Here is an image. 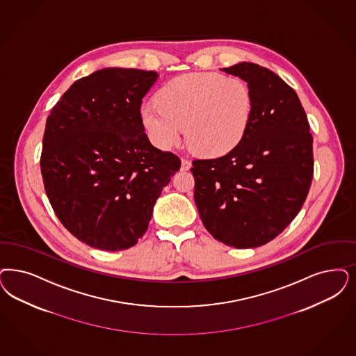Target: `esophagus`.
Here are the masks:
<instances>
[{
  "label": "esophagus",
  "mask_w": 356,
  "mask_h": 356,
  "mask_svg": "<svg viewBox=\"0 0 356 356\" xmlns=\"http://www.w3.org/2000/svg\"><path fill=\"white\" fill-rule=\"evenodd\" d=\"M192 167V163L188 159H181V171H189Z\"/></svg>",
  "instance_id": "1"
}]
</instances>
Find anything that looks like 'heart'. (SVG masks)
<instances>
[{
	"label": "heart",
	"instance_id": "b5f03b06",
	"mask_svg": "<svg viewBox=\"0 0 356 356\" xmlns=\"http://www.w3.org/2000/svg\"><path fill=\"white\" fill-rule=\"evenodd\" d=\"M158 102L140 106V121L151 140L163 149L186 142L198 155L229 154L245 136L254 113L248 86L239 79L213 72H192L163 86Z\"/></svg>",
	"mask_w": 356,
	"mask_h": 356
}]
</instances>
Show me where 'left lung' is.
Returning <instances> with one entry per match:
<instances>
[{
  "instance_id": "1",
  "label": "left lung",
  "mask_w": 356,
  "mask_h": 356,
  "mask_svg": "<svg viewBox=\"0 0 356 356\" xmlns=\"http://www.w3.org/2000/svg\"><path fill=\"white\" fill-rule=\"evenodd\" d=\"M251 90L254 113L242 142L217 159L195 160V202L217 241L255 248L293 221L313 179V138L293 89L270 70L242 62L221 70Z\"/></svg>"
}]
</instances>
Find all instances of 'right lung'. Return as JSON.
<instances>
[{"mask_svg": "<svg viewBox=\"0 0 356 356\" xmlns=\"http://www.w3.org/2000/svg\"><path fill=\"white\" fill-rule=\"evenodd\" d=\"M159 74L104 68L74 81L52 108L40 170L49 204L83 243L106 251L136 245L180 159L154 147L140 105Z\"/></svg>", "mask_w": 356, "mask_h": 356, "instance_id": "right-lung-1", "label": "right lung"}]
</instances>
